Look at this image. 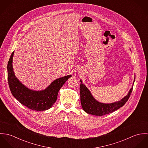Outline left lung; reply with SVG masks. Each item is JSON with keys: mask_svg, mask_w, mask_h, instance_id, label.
Here are the masks:
<instances>
[{"mask_svg": "<svg viewBox=\"0 0 148 148\" xmlns=\"http://www.w3.org/2000/svg\"><path fill=\"white\" fill-rule=\"evenodd\" d=\"M134 81L135 79L134 82ZM80 82V101L82 108L87 113L97 116H104L112 113L124 106L128 100L133 90L132 86L127 96L119 101L111 104H103L96 101L93 98L88 88L82 83L81 80Z\"/></svg>", "mask_w": 148, "mask_h": 148, "instance_id": "obj_1", "label": "left lung"}]
</instances>
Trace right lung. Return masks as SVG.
I'll return each instance as SVG.
<instances>
[{"instance_id":"1","label":"right lung","mask_w":148,"mask_h":148,"mask_svg":"<svg viewBox=\"0 0 148 148\" xmlns=\"http://www.w3.org/2000/svg\"><path fill=\"white\" fill-rule=\"evenodd\" d=\"M14 53V51L12 53L7 64L8 82L12 95L21 104L32 110L42 111L51 108L57 100L60 89L71 75L56 79L45 90L35 91L29 89L15 76L12 68Z\"/></svg>"}]
</instances>
